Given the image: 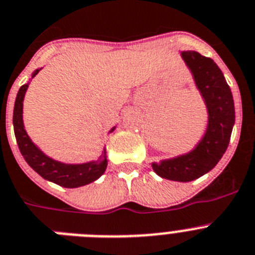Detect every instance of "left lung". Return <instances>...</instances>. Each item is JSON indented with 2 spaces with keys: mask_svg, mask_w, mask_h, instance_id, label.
<instances>
[{
  "mask_svg": "<svg viewBox=\"0 0 255 255\" xmlns=\"http://www.w3.org/2000/svg\"><path fill=\"white\" fill-rule=\"evenodd\" d=\"M182 58L205 101L208 128L195 149L160 164L153 162L152 167L165 179L191 182L212 170L225 154L235 124V104L231 89L214 60L196 51H182Z\"/></svg>",
  "mask_w": 255,
  "mask_h": 255,
  "instance_id": "left-lung-1",
  "label": "left lung"
}]
</instances>
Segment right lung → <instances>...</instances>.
<instances>
[{
    "label": "right lung",
    "mask_w": 255,
    "mask_h": 255,
    "mask_svg": "<svg viewBox=\"0 0 255 255\" xmlns=\"http://www.w3.org/2000/svg\"><path fill=\"white\" fill-rule=\"evenodd\" d=\"M38 72H40V69L34 72L32 75V78ZM27 89L28 84L23 85L19 89L16 99H15L14 116H12L16 143H18V147L20 149V153L23 154L24 160L27 161V164L36 173L40 174L43 179L50 180V182H53L58 186L65 187V188H76V187L85 186V184H89L97 180L106 171V151L102 153V156L97 161H91V162H86V164L71 165L63 164L59 161L47 157L46 154L42 153L32 143L23 125V101ZM113 130H115V128L111 131H113Z\"/></svg>",
    "instance_id": "right-lung-1"
}]
</instances>
